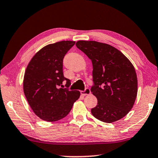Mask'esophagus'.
<instances>
[{
    "label": "esophagus",
    "instance_id": "esophagus-1",
    "mask_svg": "<svg viewBox=\"0 0 158 158\" xmlns=\"http://www.w3.org/2000/svg\"><path fill=\"white\" fill-rule=\"evenodd\" d=\"M81 94L82 96H88V95L91 94V90H90L89 88H86L84 91H81Z\"/></svg>",
    "mask_w": 158,
    "mask_h": 158
}]
</instances>
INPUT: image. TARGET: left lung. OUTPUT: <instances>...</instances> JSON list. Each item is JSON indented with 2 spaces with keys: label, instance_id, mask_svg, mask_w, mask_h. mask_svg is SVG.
Wrapping results in <instances>:
<instances>
[{
  "label": "left lung",
  "instance_id": "8db88e82",
  "mask_svg": "<svg viewBox=\"0 0 158 158\" xmlns=\"http://www.w3.org/2000/svg\"><path fill=\"white\" fill-rule=\"evenodd\" d=\"M76 46L91 60V87L98 103L91 109L93 116L112 123L123 118L134 106L138 91L134 67L116 48L95 41H78Z\"/></svg>",
  "mask_w": 158,
  "mask_h": 158
}]
</instances>
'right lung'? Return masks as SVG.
<instances>
[{
  "mask_svg": "<svg viewBox=\"0 0 158 158\" xmlns=\"http://www.w3.org/2000/svg\"><path fill=\"white\" fill-rule=\"evenodd\" d=\"M75 41H62L48 44L34 55L24 72L23 90L35 114L52 122L64 118L79 99V91L59 88L64 80L62 60ZM63 85H61V86Z\"/></svg>",
  "mask_w": 158,
  "mask_h": 158,
  "instance_id": "1",
  "label": "right lung"
}]
</instances>
